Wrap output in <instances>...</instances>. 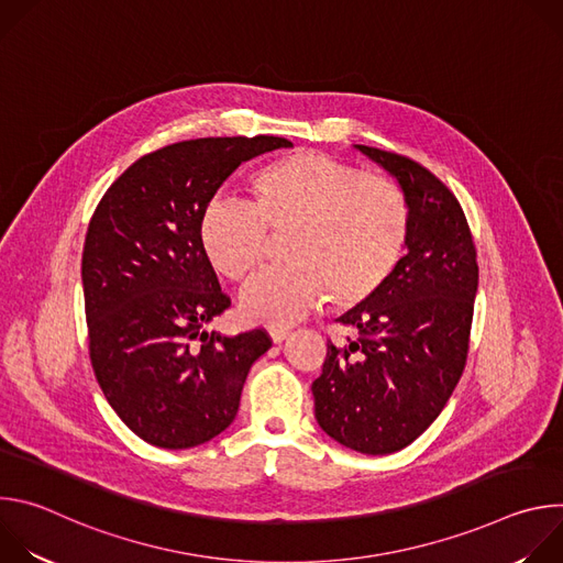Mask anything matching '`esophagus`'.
Segmentation results:
<instances>
[{
  "label": "esophagus",
  "mask_w": 563,
  "mask_h": 563,
  "mask_svg": "<svg viewBox=\"0 0 563 563\" xmlns=\"http://www.w3.org/2000/svg\"><path fill=\"white\" fill-rule=\"evenodd\" d=\"M289 334H291V332H289V330H283V328H280V330H278V328L269 330V336H272L274 343H283L285 339H289Z\"/></svg>",
  "instance_id": "1"
}]
</instances>
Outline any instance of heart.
<instances>
[{"instance_id": "1", "label": "heart", "mask_w": 563, "mask_h": 563, "mask_svg": "<svg viewBox=\"0 0 563 563\" xmlns=\"http://www.w3.org/2000/svg\"><path fill=\"white\" fill-rule=\"evenodd\" d=\"M269 233L287 235L283 267L261 274L243 309L265 325H291L330 294L336 307L369 300L404 258L410 209L385 176L363 174L320 151H296L261 167L250 207L213 202L198 238L209 265L231 283L250 280L269 256Z\"/></svg>"}]
</instances>
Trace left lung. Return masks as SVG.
I'll return each instance as SVG.
<instances>
[{
    "mask_svg": "<svg viewBox=\"0 0 563 563\" xmlns=\"http://www.w3.org/2000/svg\"><path fill=\"white\" fill-rule=\"evenodd\" d=\"M404 189L408 254L391 278L339 320L354 330L328 343L311 383L318 426L363 454H389L421 437L445 408L470 350L478 265L454 194L417 159L356 144Z\"/></svg>",
    "mask_w": 563,
    "mask_h": 563,
    "instance_id": "left-lung-1",
    "label": "left lung"
}]
</instances>
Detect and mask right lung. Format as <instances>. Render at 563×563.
Segmentation results:
<instances>
[{"mask_svg": "<svg viewBox=\"0 0 563 563\" xmlns=\"http://www.w3.org/2000/svg\"><path fill=\"white\" fill-rule=\"evenodd\" d=\"M285 137H198L142 155L89 222L82 285L89 356L109 406L142 441L185 450L235 419L265 330L205 332L231 298L202 254L198 224L245 159Z\"/></svg>", "mask_w": 563, "mask_h": 563, "instance_id": "add662e5", "label": "right lung"}]
</instances>
